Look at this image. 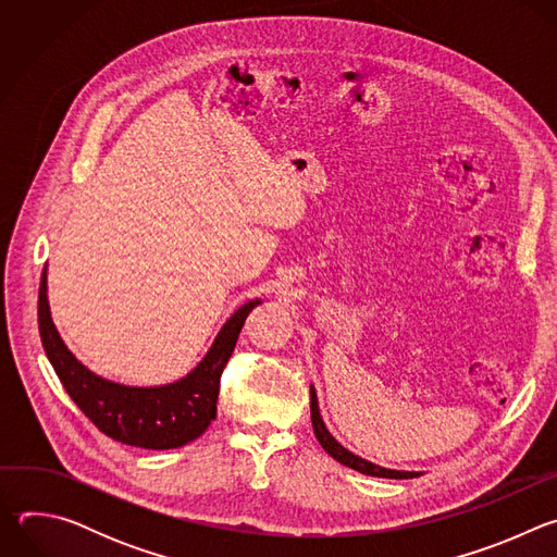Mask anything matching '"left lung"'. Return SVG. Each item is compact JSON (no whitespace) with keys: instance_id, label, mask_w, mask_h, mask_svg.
<instances>
[{"instance_id":"8db88e82","label":"left lung","mask_w":557,"mask_h":557,"mask_svg":"<svg viewBox=\"0 0 557 557\" xmlns=\"http://www.w3.org/2000/svg\"><path fill=\"white\" fill-rule=\"evenodd\" d=\"M310 421H312V430H314V436L317 441H320V445L342 465L355 469V471H361L366 475H376V479H417V475H421V471H401V469H387V467H381V465H374L357 454H352L350 449H346L326 428L322 414H320V404H317V392H314V385H310Z\"/></svg>"}]
</instances>
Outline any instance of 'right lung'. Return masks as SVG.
<instances>
[{
	"mask_svg": "<svg viewBox=\"0 0 557 557\" xmlns=\"http://www.w3.org/2000/svg\"><path fill=\"white\" fill-rule=\"evenodd\" d=\"M262 304L249 299L237 308L200 363L165 385H123L95 374L63 344L48 304V267L39 284V335L48 361L70 399L106 436L143 449H174L196 441L215 419L220 374L235 348L247 314Z\"/></svg>",
	"mask_w": 557,
	"mask_h": 557,
	"instance_id": "add662e5",
	"label": "right lung"
}]
</instances>
